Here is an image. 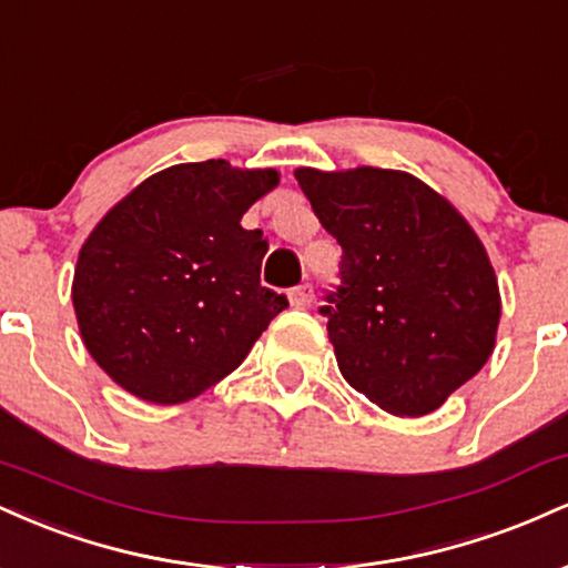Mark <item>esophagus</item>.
Returning <instances> with one entry per match:
<instances>
[{
  "mask_svg": "<svg viewBox=\"0 0 568 568\" xmlns=\"http://www.w3.org/2000/svg\"><path fill=\"white\" fill-rule=\"evenodd\" d=\"M312 298H315V291H312L310 283H302V285H296V288L288 291V302H291V306H296V310L310 306Z\"/></svg>",
  "mask_w": 568,
  "mask_h": 568,
  "instance_id": "34e87169",
  "label": "esophagus"
}]
</instances>
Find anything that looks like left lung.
<instances>
[{
    "label": "left lung",
    "mask_w": 568,
    "mask_h": 568,
    "mask_svg": "<svg viewBox=\"0 0 568 568\" xmlns=\"http://www.w3.org/2000/svg\"><path fill=\"white\" fill-rule=\"evenodd\" d=\"M298 186L342 245L328 338L342 376L395 416H425L491 357L501 298L475 230L416 175L298 168Z\"/></svg>",
    "instance_id": "8db88e82"
}]
</instances>
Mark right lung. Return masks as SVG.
<instances>
[{
    "mask_svg": "<svg viewBox=\"0 0 568 568\" xmlns=\"http://www.w3.org/2000/svg\"><path fill=\"white\" fill-rule=\"evenodd\" d=\"M275 168L184 162L141 181L84 240L71 302L84 347L130 395L175 406L230 376L288 306L262 285L270 243L245 211Z\"/></svg>",
    "mask_w": 568,
    "mask_h": 568,
    "instance_id": "1",
    "label": "right lung"
}]
</instances>
